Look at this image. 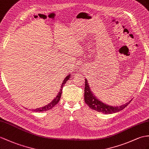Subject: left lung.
Listing matches in <instances>:
<instances>
[{
    "instance_id": "obj_1",
    "label": "left lung",
    "mask_w": 149,
    "mask_h": 149,
    "mask_svg": "<svg viewBox=\"0 0 149 149\" xmlns=\"http://www.w3.org/2000/svg\"><path fill=\"white\" fill-rule=\"evenodd\" d=\"M85 102L87 105H88L90 109H92L93 110H95L97 112H102V113L106 114L114 113V112H119L123 110V109H125L132 100V99L130 100L128 102H127L125 104H123L120 106L113 107L108 106V105L105 104L102 102H101L99 99H97L96 97L93 95V93H92V92L90 89V87L88 84V82H87L86 79H85Z\"/></svg>"
}]
</instances>
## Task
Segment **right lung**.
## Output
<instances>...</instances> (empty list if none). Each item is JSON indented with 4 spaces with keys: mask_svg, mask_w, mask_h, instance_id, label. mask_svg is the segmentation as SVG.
Instances as JSON below:
<instances>
[{
    "mask_svg": "<svg viewBox=\"0 0 149 149\" xmlns=\"http://www.w3.org/2000/svg\"><path fill=\"white\" fill-rule=\"evenodd\" d=\"M71 74H69L68 76L65 78V79L63 80V82L62 83V85H61V88H60V91L58 93V94L57 95L56 97L51 102L49 103L48 105H47V106H44V107H42L41 108H38V109H33V111H35V112H43V111H48L51 109L52 108H53L54 106H56V105L59 102V101L61 99V93H62V91H63V88L64 85L65 83H66V81L68 80L69 79H70L71 77Z\"/></svg>",
    "mask_w": 149,
    "mask_h": 149,
    "instance_id": "add662e5",
    "label": "right lung"
}]
</instances>
